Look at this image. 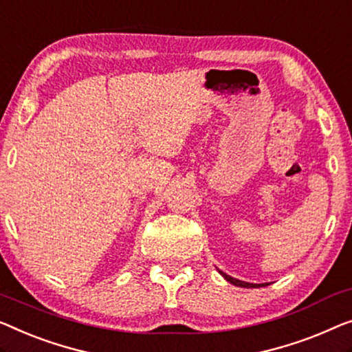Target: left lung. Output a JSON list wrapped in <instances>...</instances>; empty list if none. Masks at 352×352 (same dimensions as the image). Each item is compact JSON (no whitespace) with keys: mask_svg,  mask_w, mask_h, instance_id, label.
Returning <instances> with one entry per match:
<instances>
[{"mask_svg":"<svg viewBox=\"0 0 352 352\" xmlns=\"http://www.w3.org/2000/svg\"><path fill=\"white\" fill-rule=\"evenodd\" d=\"M217 272L222 274L226 281H228L230 284H233V286H238V287H248V289H249V287H263V286H268V283H265V284H252V283H246V281H239V279H236V278L228 276L227 273L221 272V270H217Z\"/></svg>","mask_w":352,"mask_h":352,"instance_id":"1","label":"left lung"}]
</instances>
